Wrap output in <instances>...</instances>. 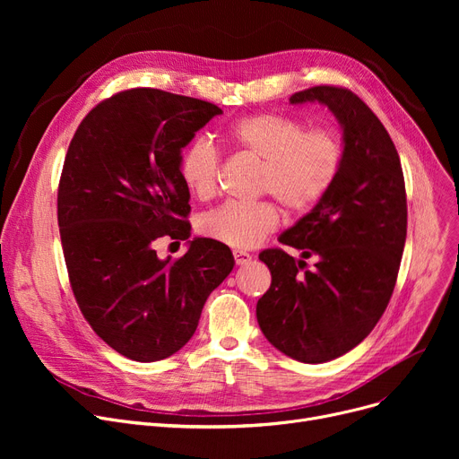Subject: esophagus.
<instances>
[{"instance_id": "1", "label": "esophagus", "mask_w": 459, "mask_h": 459, "mask_svg": "<svg viewBox=\"0 0 459 459\" xmlns=\"http://www.w3.org/2000/svg\"><path fill=\"white\" fill-rule=\"evenodd\" d=\"M232 255H234V260H236V264L238 266H246V264H249L251 260H253V256L249 255V253H246V251H232Z\"/></svg>"}]
</instances>
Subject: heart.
I'll list each match as a JSON object with an SVG mask.
<instances>
[{"mask_svg": "<svg viewBox=\"0 0 459 459\" xmlns=\"http://www.w3.org/2000/svg\"><path fill=\"white\" fill-rule=\"evenodd\" d=\"M229 147L260 161L256 189L270 193L292 212L318 204L339 178L344 165V144L331 130H307L298 118L279 113H258L232 123L223 132ZM180 178L199 199L217 187L220 154L212 141H191L180 154ZM279 225V210L268 201H227L201 220V230L236 249H249Z\"/></svg>", "mask_w": 459, "mask_h": 459, "instance_id": "b5f03b06", "label": "heart"}]
</instances>
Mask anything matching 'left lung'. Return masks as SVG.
Masks as SVG:
<instances>
[{"label":"left lung","mask_w":459,"mask_h":459,"mask_svg":"<svg viewBox=\"0 0 459 459\" xmlns=\"http://www.w3.org/2000/svg\"><path fill=\"white\" fill-rule=\"evenodd\" d=\"M318 102L342 128L344 165L327 195L279 236L301 251L258 258L272 286L256 303L264 336L284 355L318 365L363 342L393 296L407 234L405 184L391 135L372 109L348 89L318 85L290 104ZM316 270L301 274L303 257Z\"/></svg>","instance_id":"obj_1"}]
</instances>
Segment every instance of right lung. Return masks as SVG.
I'll use <instances>...</instances> for the list:
<instances>
[{
	"instance_id": "right-lung-1",
	"label": "right lung",
	"mask_w": 459,
	"mask_h": 459,
	"mask_svg": "<svg viewBox=\"0 0 459 459\" xmlns=\"http://www.w3.org/2000/svg\"><path fill=\"white\" fill-rule=\"evenodd\" d=\"M221 113L189 96L130 89L92 108L70 141L57 221L72 292L94 333L139 363L177 353L234 268L230 249L210 238L189 239L175 262L152 246L191 236L180 154Z\"/></svg>"
}]
</instances>
